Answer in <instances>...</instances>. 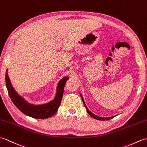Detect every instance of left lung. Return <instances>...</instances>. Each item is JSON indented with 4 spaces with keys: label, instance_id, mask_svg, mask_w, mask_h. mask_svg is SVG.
Returning a JSON list of instances; mask_svg holds the SVG:
<instances>
[{
    "label": "left lung",
    "instance_id": "1",
    "mask_svg": "<svg viewBox=\"0 0 147 147\" xmlns=\"http://www.w3.org/2000/svg\"><path fill=\"white\" fill-rule=\"evenodd\" d=\"M80 96H81V98H82V100H83V104H84V105H85V108H86V111H87V112H88V114L90 115H91V116H92L93 118L95 119H98V120H100V121H105V120H109V119H112V118L115 117V115H114V116H112V117H102L98 116V115H96L94 114L93 113H92V112L91 111H89V109H88V107H86V104H85V101H84V99H83V96L82 95V94H81V93H80Z\"/></svg>",
    "mask_w": 147,
    "mask_h": 147
}]
</instances>
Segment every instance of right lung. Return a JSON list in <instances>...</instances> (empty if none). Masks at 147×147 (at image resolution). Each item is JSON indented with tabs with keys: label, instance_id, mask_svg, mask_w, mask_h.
<instances>
[{
	"label": "right lung",
	"instance_id": "1",
	"mask_svg": "<svg viewBox=\"0 0 147 147\" xmlns=\"http://www.w3.org/2000/svg\"><path fill=\"white\" fill-rule=\"evenodd\" d=\"M7 71L8 70L7 69L5 73L6 87L12 102L21 112L26 115L35 119L49 118L57 112L63 96L65 83L69 77L64 76L60 80L56 88L57 92L55 97L51 101L45 104H33L26 100L16 91L9 79Z\"/></svg>",
	"mask_w": 147,
	"mask_h": 147
}]
</instances>
